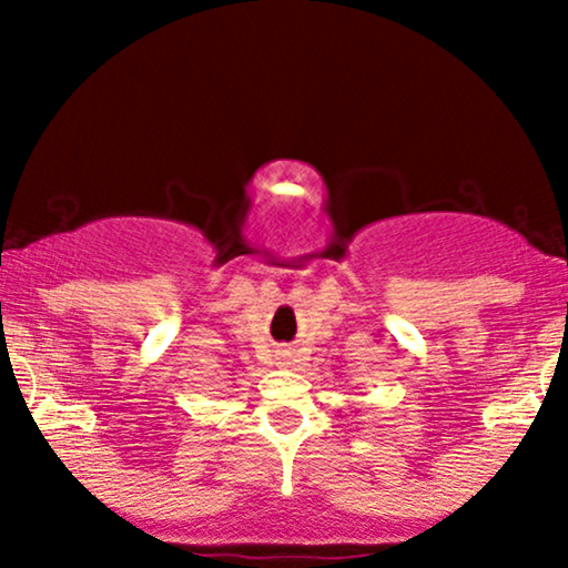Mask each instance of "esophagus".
I'll return each instance as SVG.
<instances>
[{"mask_svg":"<svg viewBox=\"0 0 568 568\" xmlns=\"http://www.w3.org/2000/svg\"><path fill=\"white\" fill-rule=\"evenodd\" d=\"M288 357H291V355H288V352H280V357H277V361H280V363H283V366H285V363H288Z\"/></svg>","mask_w":568,"mask_h":568,"instance_id":"esophagus-1","label":"esophagus"}]
</instances>
